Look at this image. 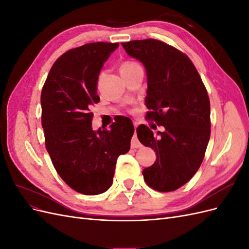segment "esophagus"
Wrapping results in <instances>:
<instances>
[{
  "instance_id": "obj_1",
  "label": "esophagus",
  "mask_w": 249,
  "mask_h": 249,
  "mask_svg": "<svg viewBox=\"0 0 249 249\" xmlns=\"http://www.w3.org/2000/svg\"><path fill=\"white\" fill-rule=\"evenodd\" d=\"M134 125H135V134H134L133 139H132V147L133 148H138V147L141 146V144H140V142H139V140L137 138V135H136V126H137V124H134Z\"/></svg>"
}]
</instances>
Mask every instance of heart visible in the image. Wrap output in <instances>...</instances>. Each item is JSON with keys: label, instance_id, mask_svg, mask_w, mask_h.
Wrapping results in <instances>:
<instances>
[{"label": "heart", "instance_id": "1", "mask_svg": "<svg viewBox=\"0 0 249 249\" xmlns=\"http://www.w3.org/2000/svg\"><path fill=\"white\" fill-rule=\"evenodd\" d=\"M138 65H139L138 63L134 62V61H124V62L122 64V66H120V72L125 71H129V70H131V69H134V67H136V66H138ZM103 78H104V72L102 71V72L99 74V79H97V83H99V84H101V82H102Z\"/></svg>", "mask_w": 249, "mask_h": 249}]
</instances>
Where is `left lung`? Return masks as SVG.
<instances>
[{"instance_id": "obj_1", "label": "left lung", "mask_w": 249, "mask_h": 249, "mask_svg": "<svg viewBox=\"0 0 249 249\" xmlns=\"http://www.w3.org/2000/svg\"><path fill=\"white\" fill-rule=\"evenodd\" d=\"M126 54L144 66L147 77V119L163 125L156 138L146 125L137 127L144 146L157 159L142 171L145 183L160 192L178 189L196 173L210 140V100L191 60L156 39L123 42Z\"/></svg>"}]
</instances>
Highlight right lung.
Instances as JSON below:
<instances>
[{
	"mask_svg": "<svg viewBox=\"0 0 249 249\" xmlns=\"http://www.w3.org/2000/svg\"><path fill=\"white\" fill-rule=\"evenodd\" d=\"M119 43L93 42L67 51L53 64L41 91L46 147L58 175L71 189L97 195L113 183L120 155L130 150L134 125L125 117L110 130H92L97 79Z\"/></svg>",
	"mask_w": 249,
	"mask_h": 249,
	"instance_id": "obj_1",
	"label": "right lung"
}]
</instances>
